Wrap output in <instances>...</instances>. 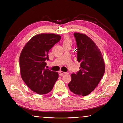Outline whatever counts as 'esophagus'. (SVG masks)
<instances>
[{
  "label": "esophagus",
  "instance_id": "1",
  "mask_svg": "<svg viewBox=\"0 0 123 123\" xmlns=\"http://www.w3.org/2000/svg\"><path fill=\"white\" fill-rule=\"evenodd\" d=\"M59 73H60V75L62 76V75H63L66 74H67V73L65 72H63V71H60V72H59Z\"/></svg>",
  "mask_w": 123,
  "mask_h": 123
}]
</instances>
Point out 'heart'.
Segmentation results:
<instances>
[{"label":"heart","instance_id":"heart-1","mask_svg":"<svg viewBox=\"0 0 123 123\" xmlns=\"http://www.w3.org/2000/svg\"><path fill=\"white\" fill-rule=\"evenodd\" d=\"M72 39L70 38L69 36H64L63 40V44H72Z\"/></svg>","mask_w":123,"mask_h":123}]
</instances>
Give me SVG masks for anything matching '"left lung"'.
Wrapping results in <instances>:
<instances>
[{
    "label": "left lung",
    "mask_w": 123,
    "mask_h": 123,
    "mask_svg": "<svg viewBox=\"0 0 123 123\" xmlns=\"http://www.w3.org/2000/svg\"><path fill=\"white\" fill-rule=\"evenodd\" d=\"M78 49L77 60L81 63L76 74H71L68 86L78 95L86 96L94 90L105 72V64L101 51L94 42L85 34L74 33Z\"/></svg>",
    "instance_id": "left-lung-1"
}]
</instances>
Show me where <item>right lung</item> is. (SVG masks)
Wrapping results in <instances>:
<instances>
[{
    "label": "right lung",
    "instance_id": "1",
    "mask_svg": "<svg viewBox=\"0 0 123 123\" xmlns=\"http://www.w3.org/2000/svg\"><path fill=\"white\" fill-rule=\"evenodd\" d=\"M61 36L53 33H41L32 37L23 48L19 58L20 74L30 89L38 94L52 90L59 78L58 73L45 68L48 52L58 42Z\"/></svg>",
    "mask_w": 123,
    "mask_h": 123
}]
</instances>
